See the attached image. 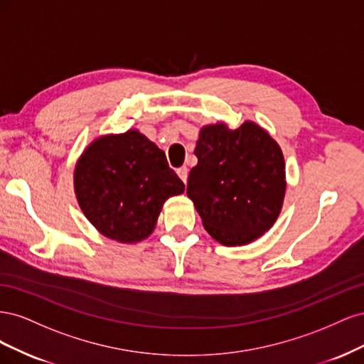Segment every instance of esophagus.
<instances>
[{"instance_id": "esophagus-1", "label": "esophagus", "mask_w": 364, "mask_h": 364, "mask_svg": "<svg viewBox=\"0 0 364 364\" xmlns=\"http://www.w3.org/2000/svg\"><path fill=\"white\" fill-rule=\"evenodd\" d=\"M178 174H179V178L183 181V183H186V181H188V168L186 167L178 168Z\"/></svg>"}]
</instances>
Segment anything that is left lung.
I'll use <instances>...</instances> for the list:
<instances>
[{"label":"left lung","instance_id":"1","mask_svg":"<svg viewBox=\"0 0 364 364\" xmlns=\"http://www.w3.org/2000/svg\"><path fill=\"white\" fill-rule=\"evenodd\" d=\"M194 155L186 194L206 232L225 246H245L267 232L287 188L282 150L269 132L253 121L238 129L208 124Z\"/></svg>","mask_w":364,"mask_h":364}]
</instances>
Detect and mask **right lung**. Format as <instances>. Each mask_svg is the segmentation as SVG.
<instances>
[{
  "label": "right lung",
  "mask_w": 364,
  "mask_h": 364,
  "mask_svg": "<svg viewBox=\"0 0 364 364\" xmlns=\"http://www.w3.org/2000/svg\"><path fill=\"white\" fill-rule=\"evenodd\" d=\"M183 191L165 153L136 129L98 136L74 168V193L85 217L118 243L146 240L165 200Z\"/></svg>",
  "instance_id": "obj_1"
}]
</instances>
